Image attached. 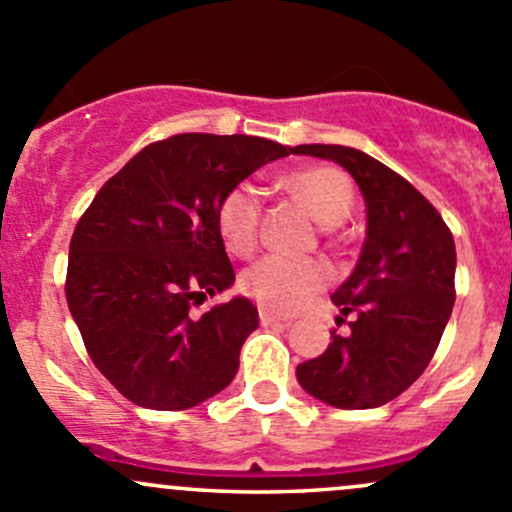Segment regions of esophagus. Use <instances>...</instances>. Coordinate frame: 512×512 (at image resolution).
I'll list each match as a JSON object with an SVG mask.
<instances>
[{
	"label": "esophagus",
	"mask_w": 512,
	"mask_h": 512,
	"mask_svg": "<svg viewBox=\"0 0 512 512\" xmlns=\"http://www.w3.org/2000/svg\"><path fill=\"white\" fill-rule=\"evenodd\" d=\"M260 324L262 326H289V319L274 314L270 309H260Z\"/></svg>",
	"instance_id": "obj_1"
}]
</instances>
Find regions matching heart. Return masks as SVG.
Masks as SVG:
<instances>
[{"mask_svg": "<svg viewBox=\"0 0 512 512\" xmlns=\"http://www.w3.org/2000/svg\"><path fill=\"white\" fill-rule=\"evenodd\" d=\"M282 186L328 228L343 223L353 208L351 181L333 166L297 169L284 176ZM215 223H218L223 245L233 255H255L262 235V198L257 188L250 184L230 188L220 198ZM328 279H331V270L324 260H316V257H304V260L265 257L242 274V289L267 309L297 311L326 287Z\"/></svg>", "mask_w": 512, "mask_h": 512, "instance_id": "obj_1", "label": "heart"}]
</instances>
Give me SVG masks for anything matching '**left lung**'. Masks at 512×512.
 <instances>
[{"label": "left lung", "instance_id": "8db88e82", "mask_svg": "<svg viewBox=\"0 0 512 512\" xmlns=\"http://www.w3.org/2000/svg\"><path fill=\"white\" fill-rule=\"evenodd\" d=\"M294 154L341 164L368 208L358 265L331 297L351 316L348 333L333 328L326 351L297 365V380L338 410L380 407L402 395L437 353L456 299L454 235L437 208L383 161L341 144H301ZM343 316L338 324H346Z\"/></svg>", "mask_w": 512, "mask_h": 512}]
</instances>
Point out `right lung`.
Returning <instances> with one entry per match:
<instances>
[{"label":"right lung","mask_w":512,"mask_h":512,"mask_svg":"<svg viewBox=\"0 0 512 512\" xmlns=\"http://www.w3.org/2000/svg\"><path fill=\"white\" fill-rule=\"evenodd\" d=\"M292 147L247 134H174L105 181L80 215L66 299L95 368L129 402L179 412L230 385L257 328L252 301L193 306L235 282L215 211Z\"/></svg>","instance_id":"add662e5"}]
</instances>
